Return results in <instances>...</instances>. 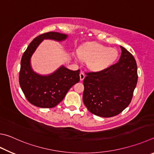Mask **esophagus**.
I'll use <instances>...</instances> for the list:
<instances>
[{
  "instance_id": "obj_1",
  "label": "esophagus",
  "mask_w": 154,
  "mask_h": 154,
  "mask_svg": "<svg viewBox=\"0 0 154 154\" xmlns=\"http://www.w3.org/2000/svg\"><path fill=\"white\" fill-rule=\"evenodd\" d=\"M79 76H80V80H81V81H83V79H84L85 75V74H84V72H81L80 74H79Z\"/></svg>"
}]
</instances>
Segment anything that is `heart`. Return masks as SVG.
<instances>
[{
	"mask_svg": "<svg viewBox=\"0 0 154 154\" xmlns=\"http://www.w3.org/2000/svg\"><path fill=\"white\" fill-rule=\"evenodd\" d=\"M78 55L85 61H89L88 67L91 71H99L108 67L119 57L116 49L108 48L97 43H89L83 46Z\"/></svg>",
	"mask_w": 154,
	"mask_h": 154,
	"instance_id": "heart-1",
	"label": "heart"
}]
</instances>
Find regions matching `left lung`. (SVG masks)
<instances>
[{
  "label": "left lung",
  "instance_id": "obj_1",
  "mask_svg": "<svg viewBox=\"0 0 154 154\" xmlns=\"http://www.w3.org/2000/svg\"><path fill=\"white\" fill-rule=\"evenodd\" d=\"M118 63L100 71L85 72L83 101L91 113L108 118L129 105L138 79L135 58L122 46Z\"/></svg>",
  "mask_w": 154,
  "mask_h": 154
}]
</instances>
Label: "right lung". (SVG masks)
<instances>
[{"label": "right lung", "mask_w": 154, "mask_h": 154, "mask_svg": "<svg viewBox=\"0 0 154 154\" xmlns=\"http://www.w3.org/2000/svg\"><path fill=\"white\" fill-rule=\"evenodd\" d=\"M67 35L49 32L33 39L22 56L19 82L25 96L31 104L40 108H53L62 101L69 89L79 82V72L62 66L47 76L35 73L30 66V58L44 39L65 40Z\"/></svg>", "instance_id": "1"}]
</instances>
